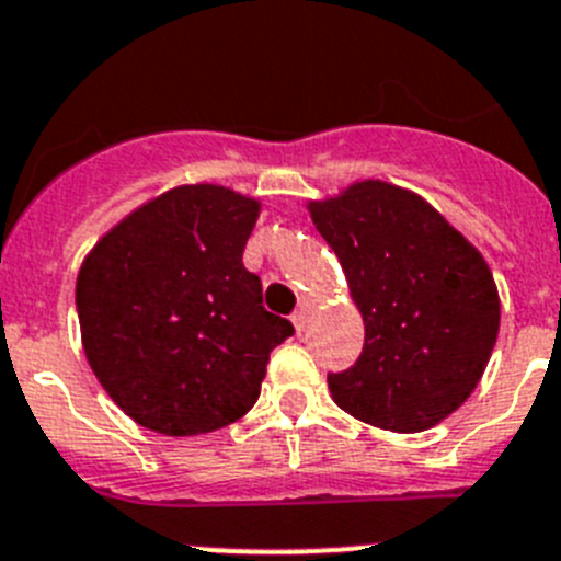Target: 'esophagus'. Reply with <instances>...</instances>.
Masks as SVG:
<instances>
[{
    "label": "esophagus",
    "mask_w": 561,
    "mask_h": 561,
    "mask_svg": "<svg viewBox=\"0 0 561 561\" xmlns=\"http://www.w3.org/2000/svg\"><path fill=\"white\" fill-rule=\"evenodd\" d=\"M291 325H295V331H297V333L306 331V325H308L306 308H300V311H295V314H291Z\"/></svg>",
    "instance_id": "esophagus-1"
}]
</instances>
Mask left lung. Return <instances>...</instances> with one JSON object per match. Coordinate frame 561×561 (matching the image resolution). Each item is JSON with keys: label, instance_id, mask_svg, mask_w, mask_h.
Masks as SVG:
<instances>
[{"label": "left lung", "instance_id": "obj_1", "mask_svg": "<svg viewBox=\"0 0 561 561\" xmlns=\"http://www.w3.org/2000/svg\"><path fill=\"white\" fill-rule=\"evenodd\" d=\"M364 320V351L328 375L339 409L398 434L454 414L479 387L501 325L484 255L409 188L362 180L308 203Z\"/></svg>", "mask_w": 561, "mask_h": 561}]
</instances>
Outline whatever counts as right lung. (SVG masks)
<instances>
[{
	"mask_svg": "<svg viewBox=\"0 0 561 561\" xmlns=\"http://www.w3.org/2000/svg\"><path fill=\"white\" fill-rule=\"evenodd\" d=\"M261 203L214 183L169 188L94 244L77 275L82 351L144 428L194 436L244 417L295 333L261 306L241 253Z\"/></svg>",
	"mask_w": 561,
	"mask_h": 561,
	"instance_id": "obj_1",
	"label": "right lung"
}]
</instances>
